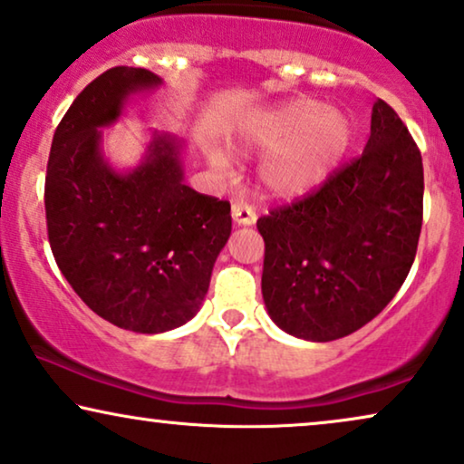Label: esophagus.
<instances>
[{"instance_id":"esophagus-1","label":"esophagus","mask_w":464,"mask_h":464,"mask_svg":"<svg viewBox=\"0 0 464 464\" xmlns=\"http://www.w3.org/2000/svg\"><path fill=\"white\" fill-rule=\"evenodd\" d=\"M232 219H234V224H238V226H254L257 221V215L251 204L237 200L232 204Z\"/></svg>"}]
</instances>
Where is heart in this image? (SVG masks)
<instances>
[{"label":"heart","instance_id":"heart-1","mask_svg":"<svg viewBox=\"0 0 464 464\" xmlns=\"http://www.w3.org/2000/svg\"><path fill=\"white\" fill-rule=\"evenodd\" d=\"M352 140V123L336 108L315 100L294 98L257 108L240 119L230 136L238 155L264 153L257 183L270 198H298L328 179ZM213 170H230V155L210 147Z\"/></svg>","mask_w":464,"mask_h":464}]
</instances>
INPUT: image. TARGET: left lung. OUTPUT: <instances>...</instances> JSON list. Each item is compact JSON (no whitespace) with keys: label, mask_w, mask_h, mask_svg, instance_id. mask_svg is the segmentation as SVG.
Instances as JSON below:
<instances>
[{"label":"left lung","mask_w":464,"mask_h":464,"mask_svg":"<svg viewBox=\"0 0 464 464\" xmlns=\"http://www.w3.org/2000/svg\"><path fill=\"white\" fill-rule=\"evenodd\" d=\"M422 198L420 149L399 114L377 100L362 155L311 196L257 219L270 320L313 343L369 324L407 279L422 230Z\"/></svg>","instance_id":"1"}]
</instances>
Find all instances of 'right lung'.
Segmentation results:
<instances>
[{"label":"right lung","instance_id":"1","mask_svg":"<svg viewBox=\"0 0 464 464\" xmlns=\"http://www.w3.org/2000/svg\"><path fill=\"white\" fill-rule=\"evenodd\" d=\"M161 78L112 68L82 89L53 136L44 207L59 270L89 309L114 326L160 334L188 324L208 292L232 232L230 202L183 183V140L153 131L140 164L114 170L102 128L130 95Z\"/></svg>","mask_w":464,"mask_h":464}]
</instances>
